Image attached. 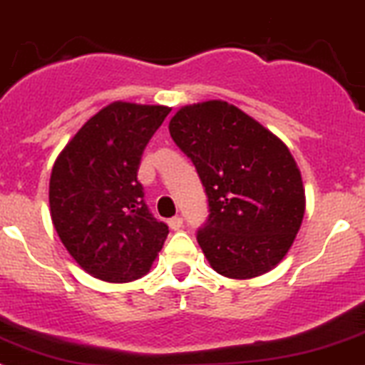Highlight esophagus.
<instances>
[{"mask_svg": "<svg viewBox=\"0 0 365 365\" xmlns=\"http://www.w3.org/2000/svg\"><path fill=\"white\" fill-rule=\"evenodd\" d=\"M169 227H171L173 230H180L183 227V220L180 216H175L169 220Z\"/></svg>", "mask_w": 365, "mask_h": 365, "instance_id": "esophagus-1", "label": "esophagus"}]
</instances>
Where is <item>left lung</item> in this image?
I'll return each instance as SVG.
<instances>
[{
    "instance_id": "8db88e82",
    "label": "left lung",
    "mask_w": 365,
    "mask_h": 365,
    "mask_svg": "<svg viewBox=\"0 0 365 365\" xmlns=\"http://www.w3.org/2000/svg\"><path fill=\"white\" fill-rule=\"evenodd\" d=\"M169 133L192 160L209 198L198 243L217 274L259 277L288 254L302 225L301 171L277 135L234 104L183 106Z\"/></svg>"
}]
</instances>
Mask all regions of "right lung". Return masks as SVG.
I'll return each instance as SVG.
<instances>
[{
	"label": "right lung",
	"mask_w": 365,
	"mask_h": 365,
	"mask_svg": "<svg viewBox=\"0 0 365 365\" xmlns=\"http://www.w3.org/2000/svg\"><path fill=\"white\" fill-rule=\"evenodd\" d=\"M171 108L111 102L84 122L56 158L50 216L68 254L106 282L151 270L169 227L156 221L136 180L142 153Z\"/></svg>",
	"instance_id": "obj_1"
}]
</instances>
